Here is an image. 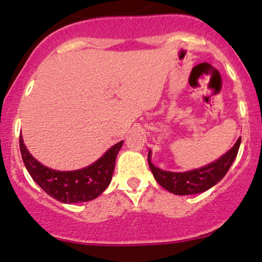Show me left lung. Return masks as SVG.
Listing matches in <instances>:
<instances>
[{
  "label": "left lung",
  "mask_w": 262,
  "mask_h": 262,
  "mask_svg": "<svg viewBox=\"0 0 262 262\" xmlns=\"http://www.w3.org/2000/svg\"><path fill=\"white\" fill-rule=\"evenodd\" d=\"M241 144V137L237 139L232 148L227 153L224 154L220 159L212 162L205 167L197 168V169L188 170V172H167V170L159 169L150 162V150L148 153V164L152 170L156 181L161 184L163 188L169 191L170 193L186 196V194H196L205 192L219 183L228 172L230 167L232 166L236 156L238 153V148Z\"/></svg>",
  "instance_id": "1"
}]
</instances>
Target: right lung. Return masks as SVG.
I'll use <instances>...</instances> for the list:
<instances>
[{
  "label": "right lung",
  "mask_w": 262,
  "mask_h": 262,
  "mask_svg": "<svg viewBox=\"0 0 262 262\" xmlns=\"http://www.w3.org/2000/svg\"><path fill=\"white\" fill-rule=\"evenodd\" d=\"M123 145L117 143L101 158L78 170H55L36 161L26 149L20 134V150L27 172L38 186L55 200L62 203L88 202L105 191L112 181L118 152Z\"/></svg>",
  "instance_id": "right-lung-1"
}]
</instances>
